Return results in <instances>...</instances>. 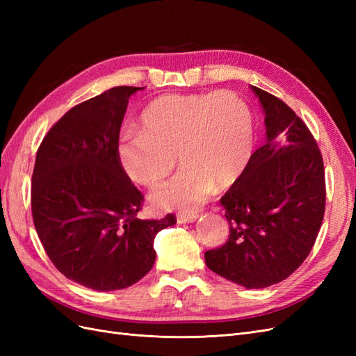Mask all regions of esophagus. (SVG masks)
Returning <instances> with one entry per match:
<instances>
[{
	"instance_id": "esophagus-1",
	"label": "esophagus",
	"mask_w": 356,
	"mask_h": 356,
	"mask_svg": "<svg viewBox=\"0 0 356 356\" xmlns=\"http://www.w3.org/2000/svg\"><path fill=\"white\" fill-rule=\"evenodd\" d=\"M199 218V212H179L178 213V222L184 224V222H195Z\"/></svg>"
}]
</instances>
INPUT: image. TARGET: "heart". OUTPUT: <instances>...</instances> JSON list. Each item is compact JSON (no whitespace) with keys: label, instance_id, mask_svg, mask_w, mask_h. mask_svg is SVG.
<instances>
[{"label":"heart","instance_id":"obj_1","mask_svg":"<svg viewBox=\"0 0 356 356\" xmlns=\"http://www.w3.org/2000/svg\"><path fill=\"white\" fill-rule=\"evenodd\" d=\"M255 132L250 106L230 92L163 95L141 115V131H127L117 145L126 175L156 187L152 200L165 209H195L215 186H233L250 165Z\"/></svg>","mask_w":356,"mask_h":356}]
</instances>
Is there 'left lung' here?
<instances>
[{"mask_svg":"<svg viewBox=\"0 0 356 356\" xmlns=\"http://www.w3.org/2000/svg\"><path fill=\"white\" fill-rule=\"evenodd\" d=\"M266 114V143L221 197L229 239L204 252L212 272L245 288L284 281L303 263L325 212L324 161L305 122L251 86Z\"/></svg>","mask_w":356,"mask_h":356,"instance_id":"8db88e82","label":"left lung"}]
</instances>
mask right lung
Wrapping results in <instances>:
<instances>
[{"instance_id": "right-lung-1", "label": "right lung", "mask_w": 356, "mask_h": 356, "mask_svg": "<svg viewBox=\"0 0 356 356\" xmlns=\"http://www.w3.org/2000/svg\"><path fill=\"white\" fill-rule=\"evenodd\" d=\"M118 86L75 105L42 139L31 208L50 261L71 281L114 291L143 279L156 261L154 238L177 218L141 220L144 196L117 156L131 95Z\"/></svg>"}]
</instances>
